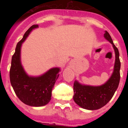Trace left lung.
<instances>
[{
  "instance_id": "obj_1",
  "label": "left lung",
  "mask_w": 128,
  "mask_h": 128,
  "mask_svg": "<svg viewBox=\"0 0 128 128\" xmlns=\"http://www.w3.org/2000/svg\"><path fill=\"white\" fill-rule=\"evenodd\" d=\"M104 36L112 44L115 52L114 70L107 82L101 86L85 85L80 84L77 80L74 81L73 99L76 104L86 110H98L107 104L113 97L120 83L121 64L119 58V51L107 31H105Z\"/></svg>"
}]
</instances>
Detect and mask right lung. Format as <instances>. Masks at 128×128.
<instances>
[{"label": "right lung", "mask_w": 128, "mask_h": 128, "mask_svg": "<svg viewBox=\"0 0 128 128\" xmlns=\"http://www.w3.org/2000/svg\"><path fill=\"white\" fill-rule=\"evenodd\" d=\"M38 28L34 24L25 32L22 39L16 45L12 57L10 70V80L16 95L21 102L33 107L46 105L51 100L52 90L59 76L60 68H50L40 76H29L21 63L22 44L32 30Z\"/></svg>", "instance_id": "obj_1"}]
</instances>
